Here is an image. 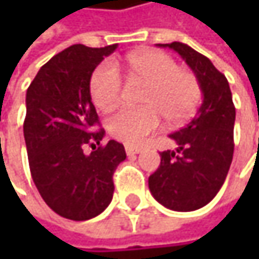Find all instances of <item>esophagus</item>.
Returning a JSON list of instances; mask_svg holds the SVG:
<instances>
[{"instance_id":"esophagus-1","label":"esophagus","mask_w":259,"mask_h":259,"mask_svg":"<svg viewBox=\"0 0 259 259\" xmlns=\"http://www.w3.org/2000/svg\"><path fill=\"white\" fill-rule=\"evenodd\" d=\"M142 151L141 147H133V145H126V153L127 156H132V154H139Z\"/></svg>"}]
</instances>
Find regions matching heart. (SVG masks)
Segmentation results:
<instances>
[{"label":"heart","instance_id":"1","mask_svg":"<svg viewBox=\"0 0 259 259\" xmlns=\"http://www.w3.org/2000/svg\"><path fill=\"white\" fill-rule=\"evenodd\" d=\"M130 76L147 83L142 96L144 108H120L106 120L109 133L127 144H138L159 127L160 115L169 124L189 120L202 97L195 73L180 69L172 57L162 51L141 49L126 57ZM94 105L111 109L121 97L123 79L112 64L99 66L90 80Z\"/></svg>","mask_w":259,"mask_h":259}]
</instances>
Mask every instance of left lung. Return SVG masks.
<instances>
[{"instance_id":"obj_1","label":"left lung","mask_w":259,"mask_h":259,"mask_svg":"<svg viewBox=\"0 0 259 259\" xmlns=\"http://www.w3.org/2000/svg\"><path fill=\"white\" fill-rule=\"evenodd\" d=\"M157 46L180 54L199 80L204 99L189 124L169 135L179 147L160 153V166L150 176L148 187L163 207L193 211L216 196L230 171L235 121L233 94L225 75L202 54L180 41Z\"/></svg>"}]
</instances>
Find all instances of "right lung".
<instances>
[{
    "instance_id": "add662e5",
    "label": "right lung",
    "mask_w": 259,
    "mask_h": 259,
    "mask_svg": "<svg viewBox=\"0 0 259 259\" xmlns=\"http://www.w3.org/2000/svg\"><path fill=\"white\" fill-rule=\"evenodd\" d=\"M117 45H73L52 57L26 90L24 121L32 181L43 201L60 216L88 221L112 201V176L126 159L123 144L102 145L103 129L91 102L90 80ZM87 145L93 148L84 153Z\"/></svg>"
}]
</instances>
